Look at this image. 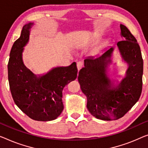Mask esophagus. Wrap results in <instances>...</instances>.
<instances>
[{
    "label": "esophagus",
    "instance_id": "esophagus-1",
    "mask_svg": "<svg viewBox=\"0 0 148 148\" xmlns=\"http://www.w3.org/2000/svg\"><path fill=\"white\" fill-rule=\"evenodd\" d=\"M76 65H77V68H78V71L83 67V63L82 62H78L76 64Z\"/></svg>",
    "mask_w": 148,
    "mask_h": 148
}]
</instances>
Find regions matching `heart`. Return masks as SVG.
I'll return each mask as SVG.
<instances>
[{"mask_svg":"<svg viewBox=\"0 0 148 148\" xmlns=\"http://www.w3.org/2000/svg\"><path fill=\"white\" fill-rule=\"evenodd\" d=\"M98 49H99V48H98V49H97V50H98Z\"/></svg>","mask_w":148,"mask_h":148,"instance_id":"1","label":"heart"}]
</instances>
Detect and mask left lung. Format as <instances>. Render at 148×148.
Wrapping results in <instances>:
<instances>
[{
	"label": "left lung",
	"mask_w": 148,
	"mask_h": 148,
	"mask_svg": "<svg viewBox=\"0 0 148 148\" xmlns=\"http://www.w3.org/2000/svg\"><path fill=\"white\" fill-rule=\"evenodd\" d=\"M120 36L125 40L117 42L121 59L127 64L125 76L110 72L113 62V46H108L96 57L84 60L78 80L87 98L90 114L102 120L122 118L138 102L142 93L143 59L140 46L126 26L120 24ZM120 78V79H118Z\"/></svg>",
	"instance_id": "obj_1"
}]
</instances>
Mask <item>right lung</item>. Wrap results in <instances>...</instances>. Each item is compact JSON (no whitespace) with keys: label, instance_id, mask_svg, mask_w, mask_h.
Returning <instances> with one entry per match:
<instances>
[{"label":"right lung","instance_id":"add662e5","mask_svg":"<svg viewBox=\"0 0 148 148\" xmlns=\"http://www.w3.org/2000/svg\"><path fill=\"white\" fill-rule=\"evenodd\" d=\"M34 23L23 26L19 38L14 42L10 53L8 76L14 103L32 120L52 121L64 110L62 90L77 78L76 62L68 66H57L42 74H35L26 66L23 53L29 42Z\"/></svg>","mask_w":148,"mask_h":148}]
</instances>
